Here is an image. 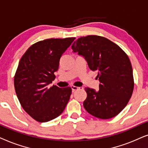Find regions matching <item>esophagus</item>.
<instances>
[{
	"label": "esophagus",
	"mask_w": 148,
	"mask_h": 148,
	"mask_svg": "<svg viewBox=\"0 0 148 148\" xmlns=\"http://www.w3.org/2000/svg\"><path fill=\"white\" fill-rule=\"evenodd\" d=\"M71 88H72V92H74V91H75V90H76L80 89V87H78V86H76L72 85V86H71Z\"/></svg>",
	"instance_id": "esophagus-1"
}]
</instances>
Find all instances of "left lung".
Instances as JSON below:
<instances>
[{
  "label": "left lung",
  "instance_id": "left-lung-1",
  "mask_svg": "<svg viewBox=\"0 0 148 148\" xmlns=\"http://www.w3.org/2000/svg\"><path fill=\"white\" fill-rule=\"evenodd\" d=\"M74 53L84 57L89 68L97 72L99 90L85 88L84 109L95 117L110 119L127 105L134 88L133 68L125 52L105 37L89 35L72 45Z\"/></svg>",
  "mask_w": 148,
  "mask_h": 148
}]
</instances>
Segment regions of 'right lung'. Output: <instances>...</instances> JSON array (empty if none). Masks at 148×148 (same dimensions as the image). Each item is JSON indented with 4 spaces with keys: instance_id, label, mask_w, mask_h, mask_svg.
I'll list each match as a JSON object with an SVG mask.
<instances>
[{
    "instance_id": "add662e5",
    "label": "right lung",
    "mask_w": 148,
    "mask_h": 148,
    "mask_svg": "<svg viewBox=\"0 0 148 148\" xmlns=\"http://www.w3.org/2000/svg\"><path fill=\"white\" fill-rule=\"evenodd\" d=\"M75 38H50L29 47L19 62L14 76L16 95L23 110L36 121L58 117L70 99L72 88L49 86L63 53Z\"/></svg>"
}]
</instances>
